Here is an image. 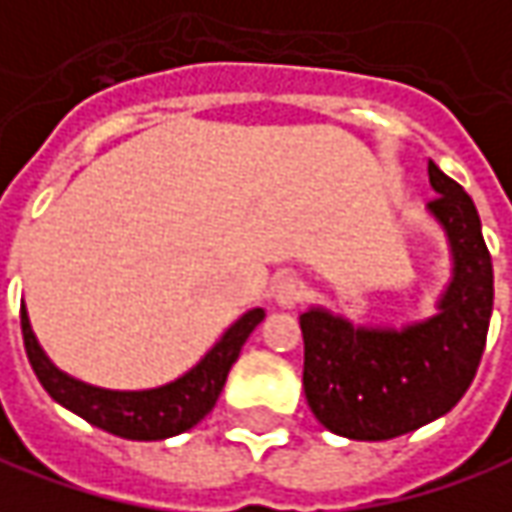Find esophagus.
<instances>
[{"label":"esophagus","mask_w":512,"mask_h":512,"mask_svg":"<svg viewBox=\"0 0 512 512\" xmlns=\"http://www.w3.org/2000/svg\"><path fill=\"white\" fill-rule=\"evenodd\" d=\"M302 283L297 277H280L277 283H274V302L280 305V308H297V302L302 300Z\"/></svg>","instance_id":"1"}]
</instances>
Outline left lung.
Returning a JSON list of instances; mask_svg holds the SVG:
<instances>
[{
	"mask_svg": "<svg viewBox=\"0 0 512 512\" xmlns=\"http://www.w3.org/2000/svg\"><path fill=\"white\" fill-rule=\"evenodd\" d=\"M426 204L451 277L434 314L403 328L356 325L314 305L300 316L302 387L316 420L347 440H392L451 412L474 381L493 314V263L471 196L429 159Z\"/></svg>",
	"mask_w": 512,
	"mask_h": 512,
	"instance_id": "1",
	"label": "left lung"
}]
</instances>
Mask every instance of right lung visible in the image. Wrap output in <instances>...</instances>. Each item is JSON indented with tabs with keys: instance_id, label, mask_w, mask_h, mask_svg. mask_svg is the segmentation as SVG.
<instances>
[{
	"instance_id": "1",
	"label": "right lung",
	"mask_w": 512,
	"mask_h": 512,
	"mask_svg": "<svg viewBox=\"0 0 512 512\" xmlns=\"http://www.w3.org/2000/svg\"><path fill=\"white\" fill-rule=\"evenodd\" d=\"M266 311L252 308L238 316L218 342L212 344L187 373L176 381L151 389H106L86 384L58 370L38 344L27 308L22 305V336L27 358L33 364L41 387L50 392L55 403L83 417L97 429L125 437V440H168L182 431L193 429L198 420L210 415L221 389L227 384L232 364L241 356V347L249 333L263 322Z\"/></svg>"
}]
</instances>
